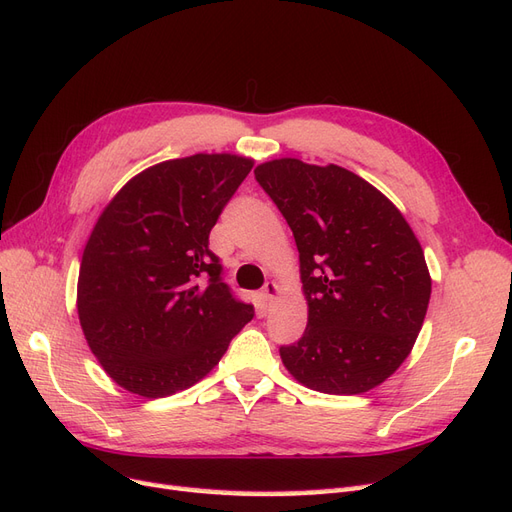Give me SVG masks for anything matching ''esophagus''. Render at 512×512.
<instances>
[{"label": "esophagus", "instance_id": "1", "mask_svg": "<svg viewBox=\"0 0 512 512\" xmlns=\"http://www.w3.org/2000/svg\"><path fill=\"white\" fill-rule=\"evenodd\" d=\"M281 294V287L274 283V281H268L266 285H264V292H261V296H264V300H266V307H270L274 300H277V296Z\"/></svg>", "mask_w": 512, "mask_h": 512}]
</instances>
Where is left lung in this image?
Masks as SVG:
<instances>
[{
	"mask_svg": "<svg viewBox=\"0 0 512 512\" xmlns=\"http://www.w3.org/2000/svg\"><path fill=\"white\" fill-rule=\"evenodd\" d=\"M290 225L307 300V329L281 361L294 381L357 396L411 355L430 300L422 244L400 209L337 164L279 157L255 168Z\"/></svg>",
	"mask_w": 512,
	"mask_h": 512,
	"instance_id": "left-lung-1",
	"label": "left lung"
}]
</instances>
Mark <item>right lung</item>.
Here are the masks:
<instances>
[{
	"mask_svg": "<svg viewBox=\"0 0 512 512\" xmlns=\"http://www.w3.org/2000/svg\"><path fill=\"white\" fill-rule=\"evenodd\" d=\"M253 164L235 153L153 164L97 218L77 277V316L101 368L129 393L155 400L196 385L253 320L209 251V231Z\"/></svg>",
	"mask_w": 512,
	"mask_h": 512,
	"instance_id": "right-lung-1",
	"label": "right lung"
}]
</instances>
